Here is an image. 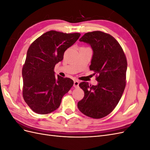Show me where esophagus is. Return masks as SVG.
<instances>
[{"mask_svg": "<svg viewBox=\"0 0 150 150\" xmlns=\"http://www.w3.org/2000/svg\"><path fill=\"white\" fill-rule=\"evenodd\" d=\"M79 82L78 81V80H75L74 81V85L73 86L74 88H78L79 87Z\"/></svg>", "mask_w": 150, "mask_h": 150, "instance_id": "1", "label": "esophagus"}]
</instances>
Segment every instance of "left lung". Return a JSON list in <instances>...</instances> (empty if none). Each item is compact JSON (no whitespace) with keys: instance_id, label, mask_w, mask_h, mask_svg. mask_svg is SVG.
Wrapping results in <instances>:
<instances>
[{"instance_id":"obj_1","label":"left lung","mask_w":150,"mask_h":150,"mask_svg":"<svg viewBox=\"0 0 150 150\" xmlns=\"http://www.w3.org/2000/svg\"><path fill=\"white\" fill-rule=\"evenodd\" d=\"M80 42L89 44L93 51L90 70L97 74L96 86L83 82L79 87L84 92L78 102L79 111L94 119L106 116L114 110L126 86L127 61L118 42L101 31L86 33Z\"/></svg>"}]
</instances>
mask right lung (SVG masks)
I'll return each instance as SVG.
<instances>
[{"mask_svg": "<svg viewBox=\"0 0 150 150\" xmlns=\"http://www.w3.org/2000/svg\"><path fill=\"white\" fill-rule=\"evenodd\" d=\"M79 33L66 34L50 30L29 46L22 67L25 103L35 112L49 114L59 107L63 96L73 86L68 78L55 76L54 67L63 59L66 50L80 37Z\"/></svg>", "mask_w": 150, "mask_h": 150, "instance_id": "right-lung-1", "label": "right lung"}]
</instances>
